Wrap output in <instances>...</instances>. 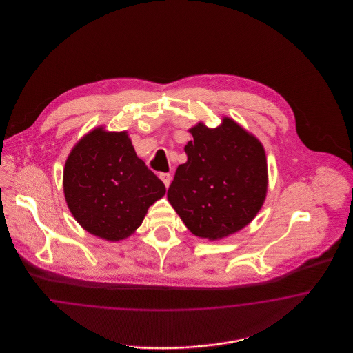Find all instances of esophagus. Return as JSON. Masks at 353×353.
I'll list each match as a JSON object with an SVG mask.
<instances>
[{
	"label": "esophagus",
	"instance_id": "34e87169",
	"mask_svg": "<svg viewBox=\"0 0 353 353\" xmlns=\"http://www.w3.org/2000/svg\"><path fill=\"white\" fill-rule=\"evenodd\" d=\"M159 177L161 179V181L164 183V185L168 188L169 184H170V180H172L170 173H160V176H159Z\"/></svg>",
	"mask_w": 353,
	"mask_h": 353
}]
</instances>
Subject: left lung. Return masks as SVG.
<instances>
[{
    "label": "left lung",
    "mask_w": 353,
    "mask_h": 353,
    "mask_svg": "<svg viewBox=\"0 0 353 353\" xmlns=\"http://www.w3.org/2000/svg\"><path fill=\"white\" fill-rule=\"evenodd\" d=\"M188 161L179 165L168 200L197 236L219 239L252 222L268 192V161L262 144L225 118L219 128H190Z\"/></svg>",
    "instance_id": "8db88e82"
}]
</instances>
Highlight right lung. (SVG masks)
<instances>
[{
	"mask_svg": "<svg viewBox=\"0 0 353 353\" xmlns=\"http://www.w3.org/2000/svg\"><path fill=\"white\" fill-rule=\"evenodd\" d=\"M68 209L91 234L119 241L141 225L165 185L136 156L127 132L97 128L70 153L63 170Z\"/></svg>",
	"mask_w": 353,
	"mask_h": 353,
	"instance_id": "right-lung-1",
	"label": "right lung"
}]
</instances>
